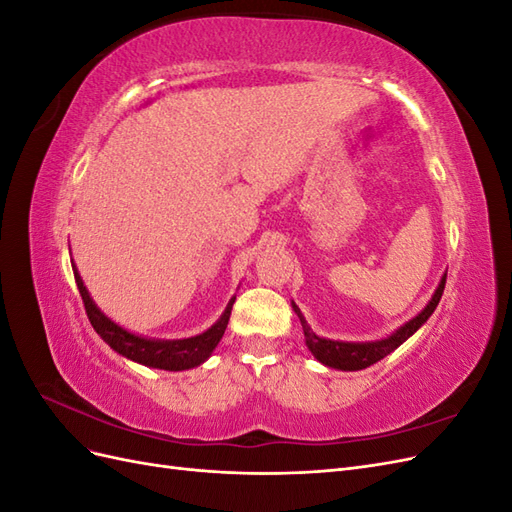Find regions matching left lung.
Returning <instances> with one entry per match:
<instances>
[{
    "mask_svg": "<svg viewBox=\"0 0 512 512\" xmlns=\"http://www.w3.org/2000/svg\"><path fill=\"white\" fill-rule=\"evenodd\" d=\"M444 284H446V273L442 275V280H440L436 292H433L431 301L423 307V312L416 314L410 322H406L404 327H399L389 337L378 339V342H335V339L318 337L312 329H309V324L305 322L301 309L294 303H292V309L297 312V316L301 320V327L305 333V344H307L309 352H312L322 365L333 367V369H342V371H359V369H365L369 365L378 363L380 359H384L386 354H391L395 348L404 344L410 335H414L418 329L423 327V324L429 320V316L433 314V309L438 307V303L442 299Z\"/></svg>",
    "mask_w": 512,
    "mask_h": 512,
    "instance_id": "left-lung-1",
    "label": "left lung"
}]
</instances>
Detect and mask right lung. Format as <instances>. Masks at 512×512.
I'll use <instances>...</instances> for the list:
<instances>
[{"label":"right lung","instance_id":"right-lung-1","mask_svg":"<svg viewBox=\"0 0 512 512\" xmlns=\"http://www.w3.org/2000/svg\"><path fill=\"white\" fill-rule=\"evenodd\" d=\"M72 271H74L76 286H79V292L83 297L85 312L91 327L96 329V333L104 339V342L115 352L126 356V359L134 363L166 369V371H183V369H192V367H198L200 363H205L211 356V352L215 350V346L220 344V339L226 331V324L230 320L232 303H235V297H232L220 320L205 333L188 337V339H151V337L134 335L123 327H119V324L113 322L108 316H104L100 312V307L96 305V301L89 297V292L83 284V277L79 275V269H76L74 260H72Z\"/></svg>","mask_w":512,"mask_h":512}]
</instances>
